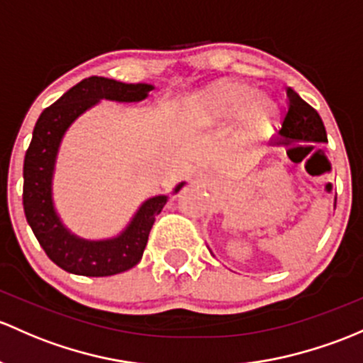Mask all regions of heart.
Returning <instances> with one entry per match:
<instances>
[{"mask_svg":"<svg viewBox=\"0 0 363 363\" xmlns=\"http://www.w3.org/2000/svg\"><path fill=\"white\" fill-rule=\"evenodd\" d=\"M242 118L249 132H266L278 118V104L242 82H217L191 99L188 120L194 128L228 125Z\"/></svg>","mask_w":363,"mask_h":363,"instance_id":"1","label":"heart"}]
</instances>
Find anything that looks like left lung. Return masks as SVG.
Segmentation results:
<instances>
[{"label": "left lung", "mask_w": 363, "mask_h": 363, "mask_svg": "<svg viewBox=\"0 0 363 363\" xmlns=\"http://www.w3.org/2000/svg\"><path fill=\"white\" fill-rule=\"evenodd\" d=\"M287 101L289 113L281 123L278 137L272 140L273 146H291L294 143H327V132L320 114L292 89H287Z\"/></svg>", "instance_id": "left-lung-1"}]
</instances>
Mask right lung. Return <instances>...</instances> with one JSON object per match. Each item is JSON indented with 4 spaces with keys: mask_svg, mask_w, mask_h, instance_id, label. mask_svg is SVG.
Returning <instances> with one entry per match:
<instances>
[{
    "mask_svg": "<svg viewBox=\"0 0 363 363\" xmlns=\"http://www.w3.org/2000/svg\"><path fill=\"white\" fill-rule=\"evenodd\" d=\"M151 90H155V85L150 83H123L90 76L67 90L38 118L24 158L22 201L26 219L41 249L64 272L83 277H111L133 268L143 259L147 236L156 216L169 201V194H156L144 200L118 235L90 240L72 233L60 219L53 200V175L60 144L82 114L101 101L140 102L150 97ZM184 184L186 181L179 182L172 194Z\"/></svg>",
    "mask_w": 363,
    "mask_h": 363,
    "instance_id": "right-lung-1",
    "label": "right lung"
}]
</instances>
